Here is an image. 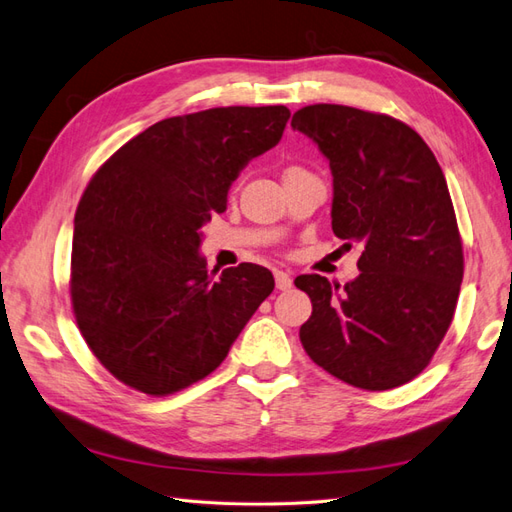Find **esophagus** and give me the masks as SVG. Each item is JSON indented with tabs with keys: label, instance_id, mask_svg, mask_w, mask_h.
<instances>
[{
	"label": "esophagus",
	"instance_id": "1",
	"mask_svg": "<svg viewBox=\"0 0 512 512\" xmlns=\"http://www.w3.org/2000/svg\"><path fill=\"white\" fill-rule=\"evenodd\" d=\"M274 278H276V287L280 291H287L293 287V280H291V274H287V271H274Z\"/></svg>",
	"mask_w": 512,
	"mask_h": 512
}]
</instances>
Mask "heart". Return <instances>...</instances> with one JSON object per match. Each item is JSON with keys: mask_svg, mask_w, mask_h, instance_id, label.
<instances>
[{"mask_svg": "<svg viewBox=\"0 0 512 512\" xmlns=\"http://www.w3.org/2000/svg\"><path fill=\"white\" fill-rule=\"evenodd\" d=\"M289 170H291V168H289Z\"/></svg>", "mask_w": 512, "mask_h": 512, "instance_id": "heart-1", "label": "heart"}]
</instances>
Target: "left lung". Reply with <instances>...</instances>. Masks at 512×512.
Returning <instances> with one entry per match:
<instances>
[{
	"label": "left lung",
	"mask_w": 512,
	"mask_h": 512,
	"mask_svg": "<svg viewBox=\"0 0 512 512\" xmlns=\"http://www.w3.org/2000/svg\"><path fill=\"white\" fill-rule=\"evenodd\" d=\"M291 127L333 170V232L363 243L357 280L304 274L313 313L300 342L317 366L361 390H392L423 372L456 313L462 236L445 175L423 138L385 113L309 105Z\"/></svg>",
	"instance_id": "left-lung-1"
}]
</instances>
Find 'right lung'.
Instances as JSON below:
<instances>
[{
	"mask_svg": "<svg viewBox=\"0 0 512 512\" xmlns=\"http://www.w3.org/2000/svg\"><path fill=\"white\" fill-rule=\"evenodd\" d=\"M289 116L274 105L160 120L87 184L74 217L72 311L120 383L168 396L206 379L274 291L271 271L254 263L208 274L199 230L225 212L232 181L280 142Z\"/></svg>",
	"mask_w": 512,
	"mask_h": 512,
	"instance_id": "1",
	"label": "right lung"
}]
</instances>
